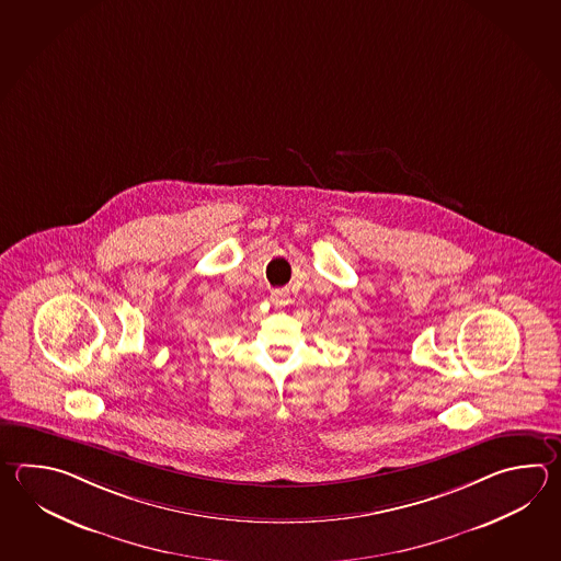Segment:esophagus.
Here are the masks:
<instances>
[{"mask_svg":"<svg viewBox=\"0 0 561 561\" xmlns=\"http://www.w3.org/2000/svg\"><path fill=\"white\" fill-rule=\"evenodd\" d=\"M270 299H272V304H274L275 308H284L289 304V291L287 289H274L272 294H270Z\"/></svg>","mask_w":561,"mask_h":561,"instance_id":"esophagus-1","label":"esophagus"}]
</instances>
